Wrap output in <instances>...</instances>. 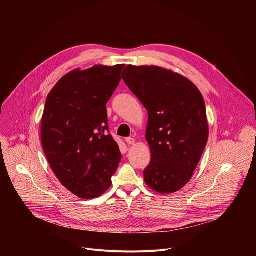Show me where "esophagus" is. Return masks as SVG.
<instances>
[{"mask_svg":"<svg viewBox=\"0 0 256 256\" xmlns=\"http://www.w3.org/2000/svg\"><path fill=\"white\" fill-rule=\"evenodd\" d=\"M126 142L128 144H134V140L132 138H126Z\"/></svg>","mask_w":256,"mask_h":256,"instance_id":"1","label":"esophagus"}]
</instances>
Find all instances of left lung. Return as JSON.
<instances>
[{"label": "left lung", "instance_id": "8db88e82", "mask_svg": "<svg viewBox=\"0 0 256 256\" xmlns=\"http://www.w3.org/2000/svg\"><path fill=\"white\" fill-rule=\"evenodd\" d=\"M122 77L149 114L151 162L144 182L160 194L178 192L190 180L208 142L204 97L190 80L160 66L128 64Z\"/></svg>", "mask_w": 256, "mask_h": 256}]
</instances>
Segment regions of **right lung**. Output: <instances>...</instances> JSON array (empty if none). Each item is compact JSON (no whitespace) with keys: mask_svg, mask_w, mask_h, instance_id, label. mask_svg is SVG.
Returning <instances> with one entry per match:
<instances>
[{"mask_svg":"<svg viewBox=\"0 0 256 256\" xmlns=\"http://www.w3.org/2000/svg\"><path fill=\"white\" fill-rule=\"evenodd\" d=\"M124 64L72 70L48 95L42 142L60 184L81 198H95L112 186L122 159L109 134L106 104Z\"/></svg>","mask_w":256,"mask_h":256,"instance_id":"right-lung-1","label":"right lung"}]
</instances>
